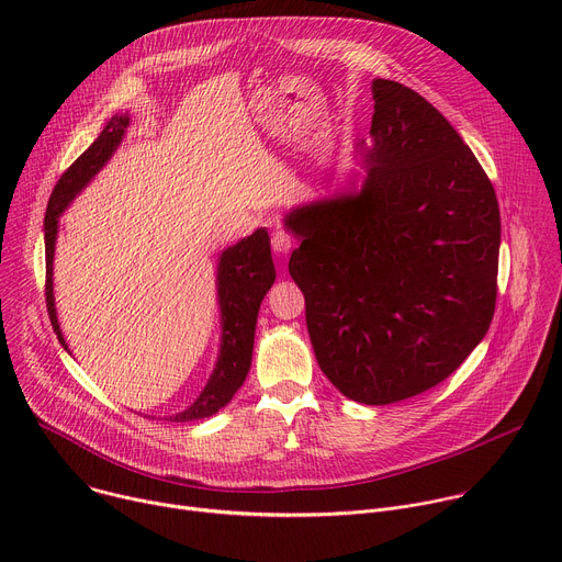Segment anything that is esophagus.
Instances as JSON below:
<instances>
[{
	"label": "esophagus",
	"mask_w": 562,
	"mask_h": 562,
	"mask_svg": "<svg viewBox=\"0 0 562 562\" xmlns=\"http://www.w3.org/2000/svg\"><path fill=\"white\" fill-rule=\"evenodd\" d=\"M271 247L278 256H286L293 249V237L286 231H276L271 237Z\"/></svg>",
	"instance_id": "obj_1"
}]
</instances>
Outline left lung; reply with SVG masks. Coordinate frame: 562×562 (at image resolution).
I'll list each match as a JSON object with an SVG mask.
<instances>
[{"label":"left lung","instance_id":"left-lung-1","mask_svg":"<svg viewBox=\"0 0 562 562\" xmlns=\"http://www.w3.org/2000/svg\"><path fill=\"white\" fill-rule=\"evenodd\" d=\"M360 189L295 206L289 273L315 360L362 405H391L451 375L496 308L501 211L458 131L423 95L373 79Z\"/></svg>","mask_w":562,"mask_h":562}]
</instances>
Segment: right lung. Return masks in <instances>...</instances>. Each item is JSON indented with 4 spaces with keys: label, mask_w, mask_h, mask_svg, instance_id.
<instances>
[{
    "label": "right lung",
    "mask_w": 562,
    "mask_h": 562,
    "mask_svg": "<svg viewBox=\"0 0 562 562\" xmlns=\"http://www.w3.org/2000/svg\"><path fill=\"white\" fill-rule=\"evenodd\" d=\"M128 122H131L128 113L113 115L106 122L98 139L82 155H79L66 169V173L57 180L46 206V217H44L46 306L50 315V325L66 351L68 347L57 323L55 293H53V258H55L59 215L109 162L111 155L124 139ZM273 282H276V267L271 260V239L267 228H258L254 235L239 239L237 245L220 254L217 282H215L217 304H220V327H222L217 362L202 393L193 400V405H189L184 412L176 416H169L167 420L171 423L202 420L217 414L222 407L231 403V397L239 386H243L251 369L260 302L265 300Z\"/></svg>",
    "instance_id": "obj_1"
}]
</instances>
